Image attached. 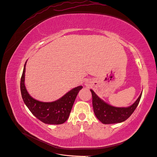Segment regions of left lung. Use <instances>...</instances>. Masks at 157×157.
<instances>
[{"label":"left lung","mask_w":157,"mask_h":157,"mask_svg":"<svg viewBox=\"0 0 157 157\" xmlns=\"http://www.w3.org/2000/svg\"><path fill=\"white\" fill-rule=\"evenodd\" d=\"M92 104L96 117L104 124L121 123L128 119L134 113L141 98L140 94L136 101L128 108H117L105 103L98 97L92 90Z\"/></svg>","instance_id":"left-lung-1"}]
</instances>
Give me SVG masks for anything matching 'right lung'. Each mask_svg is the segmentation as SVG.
<instances>
[{
  "label": "right lung",
  "mask_w": 157,
  "mask_h": 157,
  "mask_svg": "<svg viewBox=\"0 0 157 157\" xmlns=\"http://www.w3.org/2000/svg\"><path fill=\"white\" fill-rule=\"evenodd\" d=\"M20 81V90L24 103L30 112L42 122L46 124H62L68 119L72 105L79 90L83 86H79L72 89L59 100L52 102H43L33 98L27 92L25 86V65Z\"/></svg>",
  "instance_id": "right-lung-1"
}]
</instances>
